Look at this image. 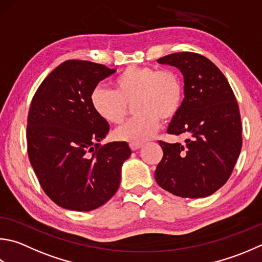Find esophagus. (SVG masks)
<instances>
[{
  "instance_id": "34e87169",
  "label": "esophagus",
  "mask_w": 262,
  "mask_h": 262,
  "mask_svg": "<svg viewBox=\"0 0 262 262\" xmlns=\"http://www.w3.org/2000/svg\"><path fill=\"white\" fill-rule=\"evenodd\" d=\"M129 146H130V149L133 151H136V150H139L140 147L143 146V144H142V143H136V142H132V143H129Z\"/></svg>"
}]
</instances>
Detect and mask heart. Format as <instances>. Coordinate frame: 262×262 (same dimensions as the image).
<instances>
[{
  "label": "heart",
  "instance_id": "obj_1",
  "mask_svg": "<svg viewBox=\"0 0 262 262\" xmlns=\"http://www.w3.org/2000/svg\"><path fill=\"white\" fill-rule=\"evenodd\" d=\"M115 89L103 85L95 88L90 97L94 111L108 123L118 125L127 116L132 104L134 117L117 128L116 139L143 142L154 136L160 119L169 121L179 115L184 98V87L180 75L170 70L152 66H128L113 81Z\"/></svg>",
  "mask_w": 262,
  "mask_h": 262
}]
</instances>
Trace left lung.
Wrapping results in <instances>:
<instances>
[{
	"label": "left lung",
	"mask_w": 262,
	"mask_h": 262,
	"mask_svg": "<svg viewBox=\"0 0 262 262\" xmlns=\"http://www.w3.org/2000/svg\"><path fill=\"white\" fill-rule=\"evenodd\" d=\"M157 61L183 74V104L167 133L187 139L173 144L159 141L164 156L155 179L175 196L207 197L230 178L241 154L238 104L225 75L206 57L185 51Z\"/></svg>",
	"instance_id": "8db88e82"
}]
</instances>
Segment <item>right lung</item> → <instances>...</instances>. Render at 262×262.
Wrapping results in <instances>:
<instances>
[{"instance_id": "1", "label": "right lung", "mask_w": 262, "mask_h": 262, "mask_svg": "<svg viewBox=\"0 0 262 262\" xmlns=\"http://www.w3.org/2000/svg\"><path fill=\"white\" fill-rule=\"evenodd\" d=\"M116 70L70 59L37 88L27 118V152L43 191L57 205L88 212L117 192L126 142L101 145L110 129L94 111L93 90Z\"/></svg>"}]
</instances>
